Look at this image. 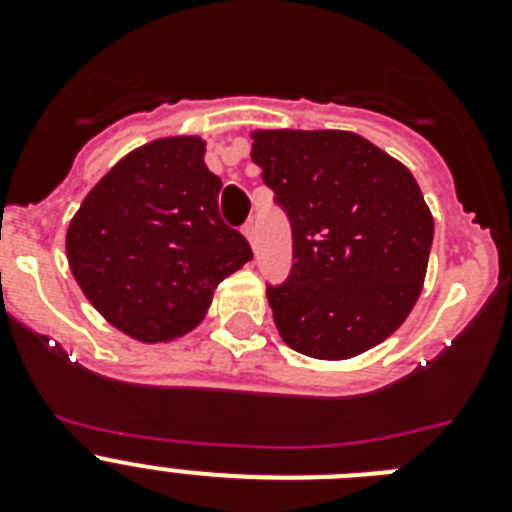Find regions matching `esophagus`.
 Listing matches in <instances>:
<instances>
[{"label":"esophagus","mask_w":512,"mask_h":512,"mask_svg":"<svg viewBox=\"0 0 512 512\" xmlns=\"http://www.w3.org/2000/svg\"><path fill=\"white\" fill-rule=\"evenodd\" d=\"M243 235H246L251 246L256 243V223H253V220H248V223L243 225Z\"/></svg>","instance_id":"esophagus-1"}]
</instances>
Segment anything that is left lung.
I'll return each instance as SVG.
<instances>
[{"instance_id":"1","label":"left lung","mask_w":512,"mask_h":512,"mask_svg":"<svg viewBox=\"0 0 512 512\" xmlns=\"http://www.w3.org/2000/svg\"><path fill=\"white\" fill-rule=\"evenodd\" d=\"M253 164L292 225V271L266 287L289 348L351 359L392 336L423 289L433 215L408 166L348 130H256Z\"/></svg>"}]
</instances>
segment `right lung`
<instances>
[{
	"label": "right lung",
	"mask_w": 512,
	"mask_h": 512,
	"mask_svg": "<svg viewBox=\"0 0 512 512\" xmlns=\"http://www.w3.org/2000/svg\"><path fill=\"white\" fill-rule=\"evenodd\" d=\"M220 189L197 135L151 140L99 179L71 220L66 256L107 323L161 343L205 318L217 284L253 259L220 217Z\"/></svg>",
	"instance_id": "add662e5"
}]
</instances>
